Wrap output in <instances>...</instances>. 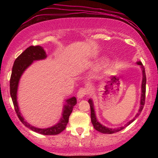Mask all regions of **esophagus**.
<instances>
[{"instance_id": "34e87169", "label": "esophagus", "mask_w": 158, "mask_h": 158, "mask_svg": "<svg viewBox=\"0 0 158 158\" xmlns=\"http://www.w3.org/2000/svg\"><path fill=\"white\" fill-rule=\"evenodd\" d=\"M88 94V90L85 88H81L78 90L77 92V97L81 99V98H83L85 96H86Z\"/></svg>"}]
</instances>
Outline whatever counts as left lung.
<instances>
[{
    "instance_id": "8db88e82",
    "label": "left lung",
    "mask_w": 158,
    "mask_h": 158,
    "mask_svg": "<svg viewBox=\"0 0 158 158\" xmlns=\"http://www.w3.org/2000/svg\"><path fill=\"white\" fill-rule=\"evenodd\" d=\"M137 64L139 65H141V68H142L143 70V81H142V88H141V90H142V94H141V100H140V107H139V112L137 114V115L135 116V117L133 119H131V121H129L125 126L120 127V128H108L107 127L102 126V124H100L99 122L97 121V118H96V115H95V112H94V104L93 102H92L91 99H89L88 100V103L90 104V119H91V123L93 124V126L94 127L97 131H98L100 133L102 134H114L116 133V132H118L121 130H123V128H125L126 127H127L129 124H131V123H133L134 121L135 120L136 118H137V117L139 115V114L141 113L142 111L143 107H144L145 105V100H146V72H145V68L143 66L141 61H138Z\"/></svg>"
}]
</instances>
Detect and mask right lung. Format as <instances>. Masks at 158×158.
Instances as JSON below:
<instances>
[{
    "mask_svg": "<svg viewBox=\"0 0 158 158\" xmlns=\"http://www.w3.org/2000/svg\"><path fill=\"white\" fill-rule=\"evenodd\" d=\"M47 57L44 49L41 46H30L23 51L19 56H18L14 62L12 67V74H11L10 81V95L12 97V102H13L14 108H15V113L17 114L20 121L25 126L31 129L32 131L37 132L39 134H41L44 135H56L60 134L66 128L69 120V117L73 110V106L77 104V99L76 97H72L66 101L67 104L64 107L62 117H61L59 123L55 125L54 126L48 128H39L36 127L32 126L27 123L23 118L22 116L19 111V106L17 102V89L20 77L22 75L25 69L32 64L33 61L39 60V59H45Z\"/></svg>",
    "mask_w": 158,
    "mask_h": 158,
    "instance_id": "obj_1",
    "label": "right lung"
}]
</instances>
